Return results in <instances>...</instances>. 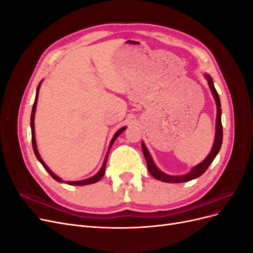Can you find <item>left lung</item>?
I'll list each match as a JSON object with an SVG mask.
<instances>
[{
    "label": "left lung",
    "instance_id": "left-lung-1",
    "mask_svg": "<svg viewBox=\"0 0 253 253\" xmlns=\"http://www.w3.org/2000/svg\"><path fill=\"white\" fill-rule=\"evenodd\" d=\"M206 78L208 80L209 83V86L210 89L213 94L214 99H215L216 101V105H217V115H216V131H215V139H214V144H213V148L210 152V154L207 156V158L204 160L202 164H200L198 166L194 167L192 170L190 171V173L186 174V175H182V176H171V175H168L165 174L164 172L160 171L158 168L154 165L153 163V160L151 158V155L149 151L145 148V145L143 144V142L141 143V147H142V152H143V155L145 157V160H147V166H148V170L150 172V174L153 176V177L158 179V180H162L164 182H175V183H178V182H185V181H189V180H192L194 178L200 177L201 175H203L207 169H208L209 166L211 165V163L214 160V158L216 157L217 153L220 150L221 147V142H223V126H221V109H220V100H219V96L217 94V91L214 87V84H213V80L210 77L209 75H206Z\"/></svg>",
    "mask_w": 253,
    "mask_h": 253
}]
</instances>
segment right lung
I'll list each match as a JSON object with an SVG mask.
<instances>
[{
    "label": "right lung",
    "instance_id": "right-lung-1",
    "mask_svg": "<svg viewBox=\"0 0 253 253\" xmlns=\"http://www.w3.org/2000/svg\"><path fill=\"white\" fill-rule=\"evenodd\" d=\"M41 84V83H40ZM40 84L39 85H38V87H37V94H36V98H35V102H34V105H33V110H32V116H30V126H32V141H33V149H34V152H35V155L37 156V158H38V160H39V162L42 164V166L44 167V169L46 170L49 174H50V176L51 177L53 178V179H56L57 181H59V182H63V180L61 179V178H59L57 175H55L53 174L49 169H48V167L44 164V162L43 160L41 159V157H40V155H39V153H38V149H37V144H36V138H35V126H34V119H35V113H36V106H37V100H38V95H39V87H40ZM126 129V127H121L120 129H118L117 131V133L114 135V137H113V139H112V141H111V144H110V149H111V147H112V144L114 143V141L116 140V138L117 137L124 132ZM110 151V150H109ZM108 156H109V153L108 154H106V157H105V159H104V163H103V165H102V168L100 169V171H99L96 175H94L93 177H90V178H88V179H84V180H81V181H67V183L68 185H72V186H84V185H90V183H95V182H97L98 180H100L102 177H103V175H104V172H105V167H106V160H108Z\"/></svg>",
    "mask_w": 253,
    "mask_h": 253
}]
</instances>
